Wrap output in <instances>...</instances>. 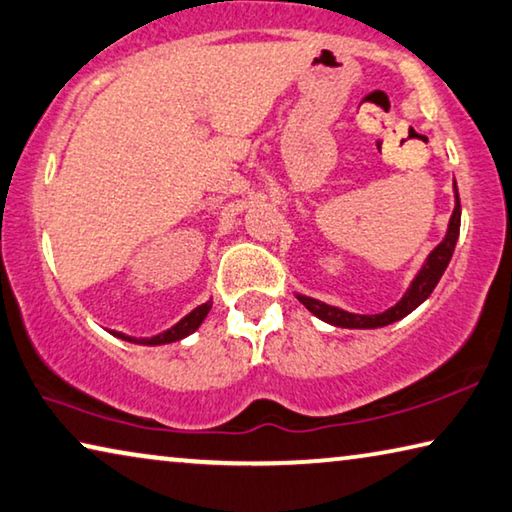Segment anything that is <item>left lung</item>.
<instances>
[{"instance_id": "8db88e82", "label": "left lung", "mask_w": 512, "mask_h": 512, "mask_svg": "<svg viewBox=\"0 0 512 512\" xmlns=\"http://www.w3.org/2000/svg\"><path fill=\"white\" fill-rule=\"evenodd\" d=\"M453 191H456V207H453L451 221H449V230H446V237L437 248L431 250V255L426 257L424 266H421L419 273L415 275V280L410 282L408 291H405L403 298L389 310L380 312V314H353L346 310H339L335 305L321 303V300L296 294V298L303 303L307 310H310L314 316H319L321 321L330 323V326L337 328H383L389 326V323L401 321L403 316H408L415 307H419L424 300L433 294V289L440 282L442 273L446 271V266L451 262L453 248H456L458 234H460V196H458V186L453 182Z\"/></svg>"}]
</instances>
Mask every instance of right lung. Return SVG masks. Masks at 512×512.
<instances>
[{
	"label": "right lung",
	"mask_w": 512,
	"mask_h": 512,
	"mask_svg": "<svg viewBox=\"0 0 512 512\" xmlns=\"http://www.w3.org/2000/svg\"><path fill=\"white\" fill-rule=\"evenodd\" d=\"M209 310H212V300H207V303L198 305L196 310L189 312L184 316L182 321H177L173 328H168L164 332H159V335L154 337H145V339H136V337H127L123 332H113V335L125 339V342H134V344H145V346H159V344H173V342H180V339L189 337L191 332H196L200 328V323L207 319Z\"/></svg>",
	"instance_id": "add662e5"
}]
</instances>
